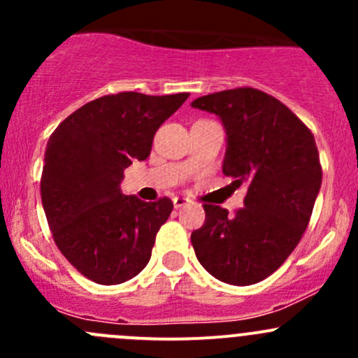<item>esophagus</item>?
<instances>
[{"instance_id":"1","label":"esophagus","mask_w":358,"mask_h":358,"mask_svg":"<svg viewBox=\"0 0 358 358\" xmlns=\"http://www.w3.org/2000/svg\"><path fill=\"white\" fill-rule=\"evenodd\" d=\"M189 199H185V197H175V199H173V206H175L176 209L178 208H183V206L185 204H189Z\"/></svg>"}]
</instances>
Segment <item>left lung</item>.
<instances>
[{"instance_id":"obj_1","label":"left lung","mask_w":358,"mask_h":358,"mask_svg":"<svg viewBox=\"0 0 358 358\" xmlns=\"http://www.w3.org/2000/svg\"><path fill=\"white\" fill-rule=\"evenodd\" d=\"M190 106L218 115L227 135L223 175L248 187L236 215L204 204V225L190 236L194 251L215 279L251 286L286 262L306 230L322 183L315 138L282 102L255 88Z\"/></svg>"}]
</instances>
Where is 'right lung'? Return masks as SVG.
I'll list each match as a JSON object with an SVG mask.
<instances>
[{"mask_svg":"<svg viewBox=\"0 0 358 358\" xmlns=\"http://www.w3.org/2000/svg\"><path fill=\"white\" fill-rule=\"evenodd\" d=\"M189 93L107 95L72 112L46 143L41 201L53 241L74 268L103 286L138 275L173 211L162 197L124 196V169L145 161L159 126Z\"/></svg>","mask_w":358,"mask_h":358,"instance_id":"1","label":"right lung"}]
</instances>
